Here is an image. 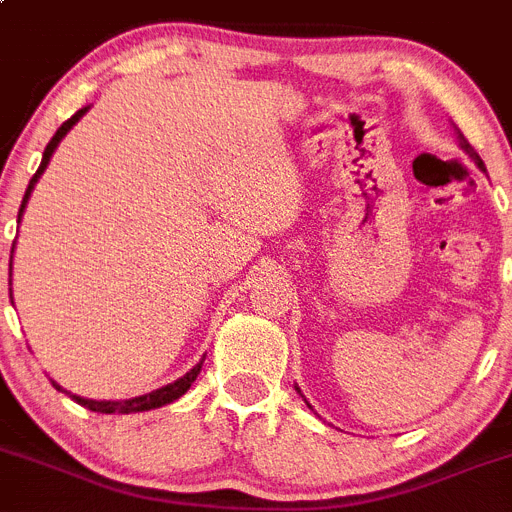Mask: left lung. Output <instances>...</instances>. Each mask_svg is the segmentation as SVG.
I'll return each mask as SVG.
<instances>
[{
    "label": "left lung",
    "mask_w": 512,
    "mask_h": 512,
    "mask_svg": "<svg viewBox=\"0 0 512 512\" xmlns=\"http://www.w3.org/2000/svg\"><path fill=\"white\" fill-rule=\"evenodd\" d=\"M452 128H455V136H457V146H460V148H462V151H465V154H467V156H470V159H472V161H475V166H477V169H480V171H485V164H482V159H480V156H477V151H475V148H472V146H470V141H467V138H465V136H462V131H460V128H457V126H455V123H452ZM295 391H298V394H300L298 384H295ZM300 396H303V394H300ZM305 404H308V401H305ZM308 407H310V404H308ZM310 409H313V407H310Z\"/></svg>",
    "instance_id": "obj_1"
}]
</instances>
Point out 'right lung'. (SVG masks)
<instances>
[{"label":"right lung","mask_w":512,"mask_h":512,"mask_svg":"<svg viewBox=\"0 0 512 512\" xmlns=\"http://www.w3.org/2000/svg\"><path fill=\"white\" fill-rule=\"evenodd\" d=\"M88 111H90V105H85V108H80V111L75 113L73 118H68V121L62 123V126L57 128L55 136L50 138V143H47V148H45V154H42L40 169H37V174L32 176L30 184H27L25 197H22V204H19L17 222H19V219H22V214H25V207H27V202H30L32 189H35V184H37V181H40V176L45 174L47 164H50L52 154H55L57 143H60L62 138L68 136L70 128H73L75 123H78L80 118H83ZM9 278H12V272H9ZM9 283H12V280H9ZM9 298H12V288H9ZM202 364H204V358H202V361H199L197 366H194V369L186 371V374L181 376V379H176L174 384H166V386H161V389H154V391H148V394L133 396V399H123V401H95V399H85V396H78V394H70V391H65L60 384H57V381H52V379H50V381H52V386H55L57 391H65V394H70V399L78 401L80 407L90 409V412H100V414H133V412H148V409L166 407V404H171V401L181 399V396H184L186 391H189V386L194 384V381H197L199 371H202Z\"/></svg>","instance_id":"1"}]
</instances>
